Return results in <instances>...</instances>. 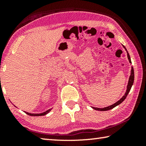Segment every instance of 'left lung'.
Listing matches in <instances>:
<instances>
[{
	"label": "left lung",
	"instance_id": "1",
	"mask_svg": "<svg viewBox=\"0 0 146 146\" xmlns=\"http://www.w3.org/2000/svg\"><path fill=\"white\" fill-rule=\"evenodd\" d=\"M123 47L125 48V50L127 51V57H128V59H129V62H130V63H131V58H130V56H129V54L128 51H127V50L126 48L125 47V46L123 45ZM134 78H135V75H134V69H133V67H132V68H131V75H130V77H129L128 84H127V90H126V92H125V94L124 96L122 97V98L120 99L118 101H117L116 103H115L114 104H113V105H110V106H106V107H105V108H96V107H92V108H93L94 109L96 110L106 111V110H109L110 109H112L113 108H114L116 106L119 105V104H121L125 100V98H127V95H128V94H129V92H130L132 86H133V82H134Z\"/></svg>",
	"mask_w": 146,
	"mask_h": 146
}]
</instances>
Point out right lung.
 <instances>
[{"mask_svg":"<svg viewBox=\"0 0 146 146\" xmlns=\"http://www.w3.org/2000/svg\"><path fill=\"white\" fill-rule=\"evenodd\" d=\"M50 110H51V109H49V110L45 111V112H44L43 113H40V114H31V113L27 112H25L27 114L29 115H32V116H41V115H45L47 114H48V113L49 112Z\"/></svg>","mask_w":146,"mask_h":146,"instance_id":"obj_1","label":"right lung"}]
</instances>
